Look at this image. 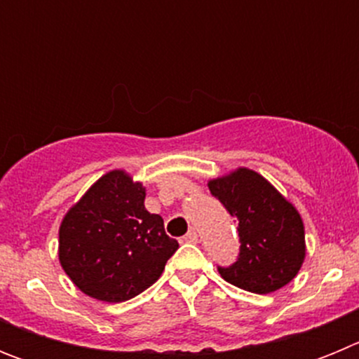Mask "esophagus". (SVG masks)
<instances>
[{"label":"esophagus","instance_id":"1","mask_svg":"<svg viewBox=\"0 0 359 359\" xmlns=\"http://www.w3.org/2000/svg\"><path fill=\"white\" fill-rule=\"evenodd\" d=\"M183 241H185V243H198V233H196V230L190 228L185 236H183Z\"/></svg>","mask_w":359,"mask_h":359}]
</instances>
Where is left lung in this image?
<instances>
[{"label": "left lung", "mask_w": 359, "mask_h": 359, "mask_svg": "<svg viewBox=\"0 0 359 359\" xmlns=\"http://www.w3.org/2000/svg\"><path fill=\"white\" fill-rule=\"evenodd\" d=\"M208 189L239 221V259L219 268L221 277L257 294L290 284L306 259V230L293 203L248 167L208 180Z\"/></svg>", "instance_id": "left-lung-1"}]
</instances>
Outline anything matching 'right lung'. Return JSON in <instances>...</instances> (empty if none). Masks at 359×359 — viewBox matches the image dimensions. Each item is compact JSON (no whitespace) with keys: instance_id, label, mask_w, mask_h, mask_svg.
I'll use <instances>...</instances> for the list:
<instances>
[{"instance_id":"right-lung-1","label":"right lung","mask_w":359,"mask_h":359,"mask_svg":"<svg viewBox=\"0 0 359 359\" xmlns=\"http://www.w3.org/2000/svg\"><path fill=\"white\" fill-rule=\"evenodd\" d=\"M145 187L115 169L100 176L65 214L59 262L84 294L126 302L152 286L177 250L163 219L147 212Z\"/></svg>"}]
</instances>
